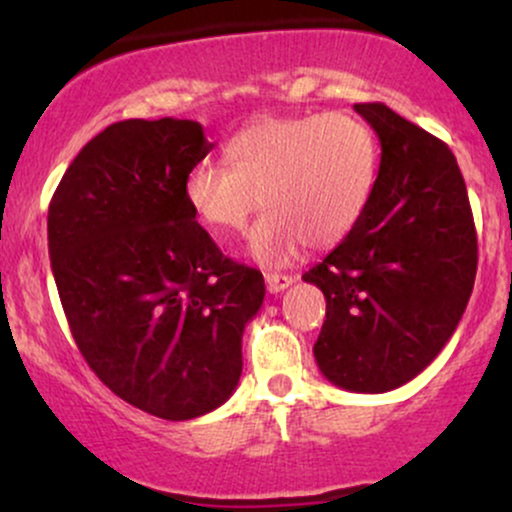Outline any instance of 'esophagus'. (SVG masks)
Masks as SVG:
<instances>
[{
  "instance_id": "obj_1",
  "label": "esophagus",
  "mask_w": 512,
  "mask_h": 512,
  "mask_svg": "<svg viewBox=\"0 0 512 512\" xmlns=\"http://www.w3.org/2000/svg\"><path fill=\"white\" fill-rule=\"evenodd\" d=\"M264 281H267V291L269 293H281V291L289 289V286L293 284V276L267 272V274H264Z\"/></svg>"
}]
</instances>
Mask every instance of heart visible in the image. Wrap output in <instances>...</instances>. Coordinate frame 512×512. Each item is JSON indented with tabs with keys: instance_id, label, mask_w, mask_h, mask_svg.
<instances>
[{
	"instance_id": "obj_1",
	"label": "heart",
	"mask_w": 512,
	"mask_h": 512,
	"mask_svg": "<svg viewBox=\"0 0 512 512\" xmlns=\"http://www.w3.org/2000/svg\"><path fill=\"white\" fill-rule=\"evenodd\" d=\"M231 166L199 161L185 178L192 211L219 236L248 228L262 264H286L310 248H332L366 214L378 180V139L361 117L313 113L260 117L226 144Z\"/></svg>"
}]
</instances>
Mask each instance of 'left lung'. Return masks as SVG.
I'll return each mask as SVG.
<instances>
[{
  "label": "left lung",
  "mask_w": 512,
  "mask_h": 512,
  "mask_svg": "<svg viewBox=\"0 0 512 512\" xmlns=\"http://www.w3.org/2000/svg\"><path fill=\"white\" fill-rule=\"evenodd\" d=\"M354 110L380 139L366 214L303 274L325 293L313 346L322 375L351 392H390L440 354L477 276V231L455 156L383 103Z\"/></svg>",
  "instance_id": "obj_1"
}]
</instances>
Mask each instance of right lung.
I'll return each instance as SVG.
<instances>
[{
  "label": "right lung",
  "mask_w": 512,
  "mask_h": 512,
  "mask_svg": "<svg viewBox=\"0 0 512 512\" xmlns=\"http://www.w3.org/2000/svg\"><path fill=\"white\" fill-rule=\"evenodd\" d=\"M211 149L195 120L115 122L79 151L48 211L81 356L117 397L168 421L233 395L264 301L262 274L223 255L187 204V173Z\"/></svg>",
  "instance_id": "right-lung-1"
}]
</instances>
